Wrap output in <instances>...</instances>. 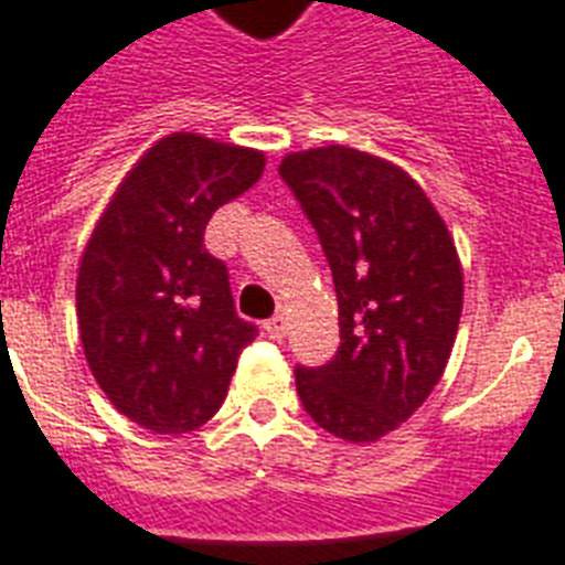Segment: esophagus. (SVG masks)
Wrapping results in <instances>:
<instances>
[{
    "instance_id": "34e87169",
    "label": "esophagus",
    "mask_w": 565,
    "mask_h": 565,
    "mask_svg": "<svg viewBox=\"0 0 565 565\" xmlns=\"http://www.w3.org/2000/svg\"><path fill=\"white\" fill-rule=\"evenodd\" d=\"M264 328L273 340H284V334H287V317H284V313H275L273 319H266Z\"/></svg>"
}]
</instances>
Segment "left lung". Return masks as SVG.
<instances>
[{"instance_id":"left-lung-1","label":"left lung","mask_w":565,"mask_h":565,"mask_svg":"<svg viewBox=\"0 0 565 565\" xmlns=\"http://www.w3.org/2000/svg\"><path fill=\"white\" fill-rule=\"evenodd\" d=\"M278 175L317 231L340 305V349L322 366L299 363L296 390L319 428L372 443L446 370L463 310L457 248L419 184L372 154L310 149Z\"/></svg>"}]
</instances>
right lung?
I'll use <instances>...</instances> for the list:
<instances>
[{
	"label": "right lung",
	"mask_w": 565,
	"mask_h": 565,
	"mask_svg": "<svg viewBox=\"0 0 565 565\" xmlns=\"http://www.w3.org/2000/svg\"><path fill=\"white\" fill-rule=\"evenodd\" d=\"M260 172L255 149L163 137L119 184L84 248L75 287L84 358L114 407L154 434L211 419L257 337L234 310L228 266L204 248V228Z\"/></svg>",
	"instance_id": "right-lung-1"
}]
</instances>
